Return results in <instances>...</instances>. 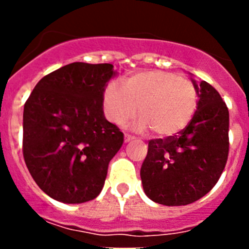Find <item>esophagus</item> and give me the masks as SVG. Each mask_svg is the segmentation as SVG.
Wrapping results in <instances>:
<instances>
[{"label":"esophagus","mask_w":249,"mask_h":249,"mask_svg":"<svg viewBox=\"0 0 249 249\" xmlns=\"http://www.w3.org/2000/svg\"><path fill=\"white\" fill-rule=\"evenodd\" d=\"M133 138H135V137H133V136L128 135V133H124V142H126V143H127V142H131V141L133 140Z\"/></svg>","instance_id":"esophagus-1"}]
</instances>
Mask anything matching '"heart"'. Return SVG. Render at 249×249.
<instances>
[{
    "instance_id": "1",
    "label": "heart",
    "mask_w": 249,
    "mask_h": 249,
    "mask_svg": "<svg viewBox=\"0 0 249 249\" xmlns=\"http://www.w3.org/2000/svg\"><path fill=\"white\" fill-rule=\"evenodd\" d=\"M106 117L117 126H124L137 116L138 131L152 128L160 137L181 133L192 120L198 93L191 81L167 71L133 73L122 86L112 81L103 91Z\"/></svg>"
}]
</instances>
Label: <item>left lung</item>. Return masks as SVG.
Segmentation results:
<instances>
[{
  "label": "left lung",
  "instance_id": "obj_1",
  "mask_svg": "<svg viewBox=\"0 0 249 249\" xmlns=\"http://www.w3.org/2000/svg\"><path fill=\"white\" fill-rule=\"evenodd\" d=\"M197 109L178 135L151 140L141 167L146 196L163 206H186L218 182L227 163L230 113L221 94L206 81L197 83Z\"/></svg>",
  "mask_w": 249,
  "mask_h": 249
}]
</instances>
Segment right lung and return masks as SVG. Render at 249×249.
Listing matches in <instances>:
<instances>
[{"label":"right lung","mask_w":249,"mask_h":249,"mask_svg":"<svg viewBox=\"0 0 249 249\" xmlns=\"http://www.w3.org/2000/svg\"><path fill=\"white\" fill-rule=\"evenodd\" d=\"M111 63L73 62L39 81L23 108V158L37 186L63 203L94 199L123 133L103 113Z\"/></svg>","instance_id":"1"}]
</instances>
